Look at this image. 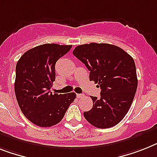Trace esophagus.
Masks as SVG:
<instances>
[{"instance_id":"34e87169","label":"esophagus","mask_w":157,"mask_h":157,"mask_svg":"<svg viewBox=\"0 0 157 157\" xmlns=\"http://www.w3.org/2000/svg\"><path fill=\"white\" fill-rule=\"evenodd\" d=\"M84 95L83 94H77V98H78V99H81V98H82Z\"/></svg>"}]
</instances>
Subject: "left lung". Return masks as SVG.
<instances>
[{"label":"left lung","mask_w":157,"mask_h":157,"mask_svg":"<svg viewBox=\"0 0 157 157\" xmlns=\"http://www.w3.org/2000/svg\"><path fill=\"white\" fill-rule=\"evenodd\" d=\"M73 54L90 71V80L100 87V98L90 96L92 108L84 111L88 122L99 128H108L128 113L137 89L134 59L123 49L107 43H90L75 48Z\"/></svg>","instance_id":"8db88e82"}]
</instances>
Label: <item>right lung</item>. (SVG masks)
Instances as JSON below:
<instances>
[{"label":"right lung","mask_w":157,"mask_h":157,"mask_svg":"<svg viewBox=\"0 0 157 157\" xmlns=\"http://www.w3.org/2000/svg\"><path fill=\"white\" fill-rule=\"evenodd\" d=\"M71 47L44 44L26 51L17 63L14 83L17 101L24 116L37 126L58 124L76 98L75 92H50L55 80V63Z\"/></svg>","instance_id":"1"}]
</instances>
